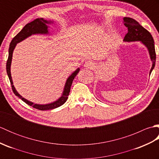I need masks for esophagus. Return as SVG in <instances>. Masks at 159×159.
I'll return each mask as SVG.
<instances>
[{
	"instance_id": "34e87169",
	"label": "esophagus",
	"mask_w": 159,
	"mask_h": 159,
	"mask_svg": "<svg viewBox=\"0 0 159 159\" xmlns=\"http://www.w3.org/2000/svg\"><path fill=\"white\" fill-rule=\"evenodd\" d=\"M84 67L87 69H93L94 65L92 61H86L85 64H84Z\"/></svg>"
}]
</instances>
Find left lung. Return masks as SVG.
<instances>
[{
	"instance_id": "obj_1",
	"label": "left lung",
	"mask_w": 159,
	"mask_h": 159,
	"mask_svg": "<svg viewBox=\"0 0 159 159\" xmlns=\"http://www.w3.org/2000/svg\"><path fill=\"white\" fill-rule=\"evenodd\" d=\"M123 20L124 25L128 29V33L125 35L123 41L126 42H141L146 47L149 52L150 59L152 62V66L150 71V75L156 62V52H155L154 42L152 36L149 31L140 25L135 20L127 17H124Z\"/></svg>"
}]
</instances>
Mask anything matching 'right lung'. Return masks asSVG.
<instances>
[{
    "label": "right lung",
    "instance_id": "right-lung-1",
    "mask_svg": "<svg viewBox=\"0 0 159 159\" xmlns=\"http://www.w3.org/2000/svg\"><path fill=\"white\" fill-rule=\"evenodd\" d=\"M52 23H53V21H50H50H48V20H44L43 18H37L33 20V21L28 23L27 25H26L25 26H24V28L11 40V43H10L9 45V57H8V59H7V65H6L7 73L10 83H11V85L12 90L15 95L18 96V98H20V99H22V101H24L25 103L29 104V106H31L33 108H35V109L41 110V111L55 109V108H57L63 105V104L66 102L67 98H68V96H69L70 88H71V86H72L73 80L74 79L75 76L77 75V74L79 73L80 68L76 69L68 78H67L65 84V86H64L62 95L58 100H57L56 101H55V102L49 103V104H35L34 102H32L31 101L25 99V98H23L21 95H20L18 92H17L14 85H13L12 78H11V61H12L13 52L15 49V47L17 43L23 41L24 39H26L27 38H29V37L31 36L32 35L49 34L48 25H50V24H52Z\"/></svg>",
    "mask_w": 159,
    "mask_h": 159
}]
</instances>
